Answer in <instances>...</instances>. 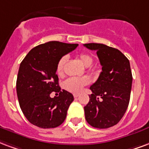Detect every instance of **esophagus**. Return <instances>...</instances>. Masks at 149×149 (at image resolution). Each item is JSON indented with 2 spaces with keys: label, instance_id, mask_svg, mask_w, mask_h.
I'll return each instance as SVG.
<instances>
[{
  "label": "esophagus",
  "instance_id": "1",
  "mask_svg": "<svg viewBox=\"0 0 149 149\" xmlns=\"http://www.w3.org/2000/svg\"><path fill=\"white\" fill-rule=\"evenodd\" d=\"M79 95H79V94H74V95H73V96H74V98H77V97L79 96Z\"/></svg>",
  "mask_w": 149,
  "mask_h": 149
}]
</instances>
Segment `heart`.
I'll use <instances>...</instances> for the list:
<instances>
[{"instance_id":"1","label":"heart","mask_w":149,"mask_h":149,"mask_svg":"<svg viewBox=\"0 0 149 149\" xmlns=\"http://www.w3.org/2000/svg\"><path fill=\"white\" fill-rule=\"evenodd\" d=\"M78 58L85 67H89L91 65L93 62V59L91 56L87 54H81L78 56ZM67 60V57L64 56L58 61L57 64V68H56V72L58 76H62L64 72V65ZM88 84V80L86 77H70L64 82L63 88L66 91L77 94L80 93L82 91V89L84 86H86Z\"/></svg>"}]
</instances>
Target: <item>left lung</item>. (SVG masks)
<instances>
[{
    "mask_svg": "<svg viewBox=\"0 0 149 149\" xmlns=\"http://www.w3.org/2000/svg\"><path fill=\"white\" fill-rule=\"evenodd\" d=\"M84 46L96 51L102 65L98 80L90 87L86 121L95 128L107 129L119 122L129 106L133 81L130 61L120 50L104 44Z\"/></svg>",
    "mask_w": 149,
    "mask_h": 149,
    "instance_id": "left-lung-1",
    "label": "left lung"
}]
</instances>
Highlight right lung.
<instances>
[{
	"label": "right lung",
	"instance_id": "right-lung-1",
	"mask_svg": "<svg viewBox=\"0 0 149 149\" xmlns=\"http://www.w3.org/2000/svg\"><path fill=\"white\" fill-rule=\"evenodd\" d=\"M51 41L34 47L22 61L16 80V92L20 108L31 124L42 129L58 127L62 124L73 95L61 91L56 68L64 55L77 47ZM55 91L58 97L49 95Z\"/></svg>",
	"mask_w": 149,
	"mask_h": 149
}]
</instances>
